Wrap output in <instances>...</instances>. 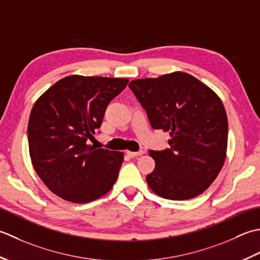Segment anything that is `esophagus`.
<instances>
[{"mask_svg": "<svg viewBox=\"0 0 260 260\" xmlns=\"http://www.w3.org/2000/svg\"><path fill=\"white\" fill-rule=\"evenodd\" d=\"M142 153H144V151H137V152H134V151H126V155H128V156L131 157V158H135V157L140 156V155H142Z\"/></svg>", "mask_w": 260, "mask_h": 260, "instance_id": "34e87169", "label": "esophagus"}]
</instances>
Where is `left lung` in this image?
Returning a JSON list of instances; mask_svg holds the SVG:
<instances>
[{
	"label": "left lung",
	"instance_id": "left-lung-1",
	"mask_svg": "<svg viewBox=\"0 0 260 260\" xmlns=\"http://www.w3.org/2000/svg\"><path fill=\"white\" fill-rule=\"evenodd\" d=\"M129 87L153 129L168 132L165 150H149L155 169L147 175L153 193L182 201L202 194L223 166L228 118L215 92L187 73L134 79Z\"/></svg>",
	"mask_w": 260,
	"mask_h": 260
}]
</instances>
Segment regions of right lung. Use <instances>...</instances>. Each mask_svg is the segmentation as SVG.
<instances>
[{
  "label": "right lung",
  "instance_id": "1",
  "mask_svg": "<svg viewBox=\"0 0 260 260\" xmlns=\"http://www.w3.org/2000/svg\"><path fill=\"white\" fill-rule=\"evenodd\" d=\"M126 78L72 75L36 101L28 123L31 162L52 193L87 203L113 187L123 152L87 145L108 104L123 91Z\"/></svg>",
  "mask_w": 260,
  "mask_h": 260
}]
</instances>
